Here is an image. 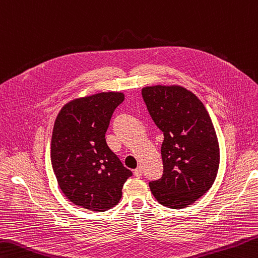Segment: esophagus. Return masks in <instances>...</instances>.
I'll list each match as a JSON object with an SVG mask.
<instances>
[{"label": "esophagus", "instance_id": "1", "mask_svg": "<svg viewBox=\"0 0 258 258\" xmlns=\"http://www.w3.org/2000/svg\"><path fill=\"white\" fill-rule=\"evenodd\" d=\"M142 173H143L142 168H140V166H138V168L134 170V175L138 176V178H141V176H142Z\"/></svg>", "mask_w": 258, "mask_h": 258}]
</instances>
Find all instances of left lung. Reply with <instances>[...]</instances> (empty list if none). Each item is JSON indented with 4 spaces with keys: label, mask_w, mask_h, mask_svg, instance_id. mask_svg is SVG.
I'll return each instance as SVG.
<instances>
[{
    "label": "left lung",
    "mask_w": 258,
    "mask_h": 258,
    "mask_svg": "<svg viewBox=\"0 0 258 258\" xmlns=\"http://www.w3.org/2000/svg\"><path fill=\"white\" fill-rule=\"evenodd\" d=\"M151 117L162 131V178L149 183L158 203L172 209L192 205L213 186L219 143L203 102L179 85L142 89Z\"/></svg>",
    "instance_id": "obj_1"
}]
</instances>
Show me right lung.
<instances>
[{"label":"right lung","mask_w":258,"mask_h":258,"mask_svg":"<svg viewBox=\"0 0 258 258\" xmlns=\"http://www.w3.org/2000/svg\"><path fill=\"white\" fill-rule=\"evenodd\" d=\"M124 94L98 93L66 104L54 120L51 164L63 195L76 206L93 211L113 208L132 172L106 143L115 108Z\"/></svg>","instance_id":"1"}]
</instances>
